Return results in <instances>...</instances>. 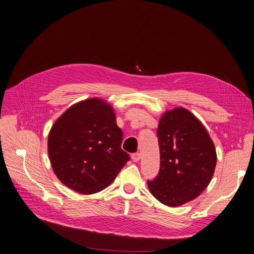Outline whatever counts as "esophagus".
I'll list each match as a JSON object with an SVG mask.
<instances>
[{
    "instance_id": "esophagus-1",
    "label": "esophagus",
    "mask_w": 254,
    "mask_h": 254,
    "mask_svg": "<svg viewBox=\"0 0 254 254\" xmlns=\"http://www.w3.org/2000/svg\"><path fill=\"white\" fill-rule=\"evenodd\" d=\"M140 154L139 153H134L131 155V159L134 161V162H138L140 160Z\"/></svg>"
}]
</instances>
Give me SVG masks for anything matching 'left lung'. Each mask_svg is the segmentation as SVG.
Here are the masks:
<instances>
[{"label":"left lung","instance_id":"left-lung-1","mask_svg":"<svg viewBox=\"0 0 254 254\" xmlns=\"http://www.w3.org/2000/svg\"><path fill=\"white\" fill-rule=\"evenodd\" d=\"M157 135L160 171L147 181L148 189L164 205L181 206L209 185L216 166L214 143L202 123L184 108L163 114Z\"/></svg>","mask_w":254,"mask_h":254}]
</instances>
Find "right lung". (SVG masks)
Returning <instances> with one entry per match:
<instances>
[{"mask_svg": "<svg viewBox=\"0 0 254 254\" xmlns=\"http://www.w3.org/2000/svg\"><path fill=\"white\" fill-rule=\"evenodd\" d=\"M113 108L100 98L80 101L53 124L48 135L52 169L70 190L91 195L108 188L130 160Z\"/></svg>", "mask_w": 254, "mask_h": 254, "instance_id": "obj_1", "label": "right lung"}]
</instances>
